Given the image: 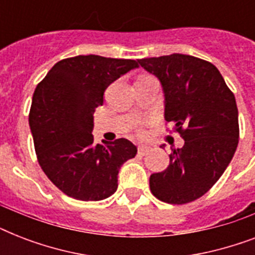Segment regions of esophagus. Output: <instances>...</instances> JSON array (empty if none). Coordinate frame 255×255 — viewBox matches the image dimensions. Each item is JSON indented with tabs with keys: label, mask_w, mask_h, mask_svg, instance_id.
<instances>
[{
	"label": "esophagus",
	"mask_w": 255,
	"mask_h": 255,
	"mask_svg": "<svg viewBox=\"0 0 255 255\" xmlns=\"http://www.w3.org/2000/svg\"><path fill=\"white\" fill-rule=\"evenodd\" d=\"M137 151H139L140 155H147L148 152L151 151V147H148V145H139Z\"/></svg>",
	"instance_id": "esophagus-1"
}]
</instances>
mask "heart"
<instances>
[{
	"instance_id": "1",
	"label": "heart",
	"mask_w": 255,
	"mask_h": 255,
	"mask_svg": "<svg viewBox=\"0 0 255 255\" xmlns=\"http://www.w3.org/2000/svg\"><path fill=\"white\" fill-rule=\"evenodd\" d=\"M139 133H143V132H141V131H139Z\"/></svg>"
}]
</instances>
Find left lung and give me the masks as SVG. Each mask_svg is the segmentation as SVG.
Returning a JSON list of instances; mask_svg holds the SVG:
<instances>
[{"label":"left lung","mask_w":255,"mask_h":255,"mask_svg":"<svg viewBox=\"0 0 255 255\" xmlns=\"http://www.w3.org/2000/svg\"><path fill=\"white\" fill-rule=\"evenodd\" d=\"M137 63L161 82L164 118L185 141L172 148L167 169L151 174L149 188L160 201L188 204L204 196L233 159L240 137L236 98L217 67L200 58L170 54Z\"/></svg>","instance_id":"8db88e82"}]
</instances>
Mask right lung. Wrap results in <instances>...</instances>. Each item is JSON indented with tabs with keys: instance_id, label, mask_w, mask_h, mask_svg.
<instances>
[{
	"instance_id": "obj_1",
	"label": "right lung",
	"mask_w": 255,
	"mask_h": 255,
	"mask_svg": "<svg viewBox=\"0 0 255 255\" xmlns=\"http://www.w3.org/2000/svg\"><path fill=\"white\" fill-rule=\"evenodd\" d=\"M139 67L133 59L66 58L53 66L33 95L29 124L38 163L70 197L100 201L118 189V173L137 148L127 139L94 144V112L112 82Z\"/></svg>"
}]
</instances>
